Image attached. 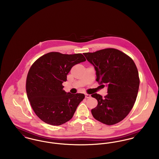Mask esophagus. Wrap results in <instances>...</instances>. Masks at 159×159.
<instances>
[{"mask_svg":"<svg viewBox=\"0 0 159 159\" xmlns=\"http://www.w3.org/2000/svg\"><path fill=\"white\" fill-rule=\"evenodd\" d=\"M85 97L87 98H89L91 97V95L88 94V93H86V94H85Z\"/></svg>","mask_w":159,"mask_h":159,"instance_id":"esophagus-1","label":"esophagus"}]
</instances>
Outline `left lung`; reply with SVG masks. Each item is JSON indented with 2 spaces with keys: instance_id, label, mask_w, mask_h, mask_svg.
I'll return each instance as SVG.
<instances>
[{
  "instance_id": "obj_1",
  "label": "left lung",
  "mask_w": 159,
  "mask_h": 159,
  "mask_svg": "<svg viewBox=\"0 0 159 159\" xmlns=\"http://www.w3.org/2000/svg\"><path fill=\"white\" fill-rule=\"evenodd\" d=\"M83 54L94 67L96 81L108 88V94L103 98L97 93L91 95L98 102L91 110L93 117L108 125L119 122L130 113L136 101L139 79L135 62L114 48Z\"/></svg>"
}]
</instances>
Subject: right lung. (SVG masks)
<instances>
[{
    "label": "right lung",
    "mask_w": 159,
    "mask_h": 159,
    "mask_svg": "<svg viewBox=\"0 0 159 159\" xmlns=\"http://www.w3.org/2000/svg\"><path fill=\"white\" fill-rule=\"evenodd\" d=\"M86 61L81 54L47 53L31 66L26 80V92L36 115L51 125H60L70 120L83 93L73 94L63 90L62 83L73 66Z\"/></svg>",
    "instance_id": "right-lung-1"
}]
</instances>
